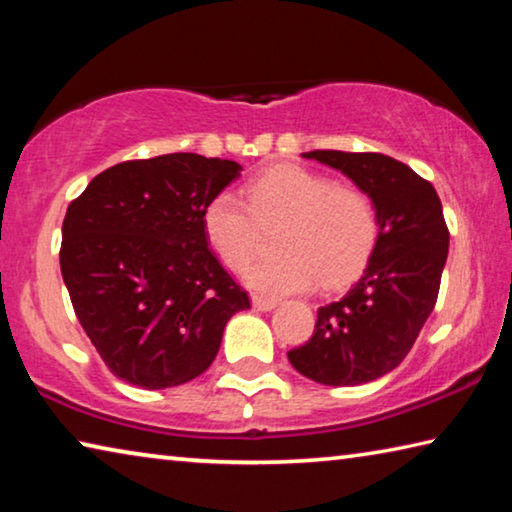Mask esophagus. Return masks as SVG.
<instances>
[{
	"label": "esophagus",
	"mask_w": 512,
	"mask_h": 512,
	"mask_svg": "<svg viewBox=\"0 0 512 512\" xmlns=\"http://www.w3.org/2000/svg\"><path fill=\"white\" fill-rule=\"evenodd\" d=\"M253 307L259 311H271L277 307V300L268 296H253Z\"/></svg>",
	"instance_id": "obj_1"
}]
</instances>
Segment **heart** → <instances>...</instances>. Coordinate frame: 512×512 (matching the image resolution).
Returning <instances> with one entry per match:
<instances>
[{
	"mask_svg": "<svg viewBox=\"0 0 512 512\" xmlns=\"http://www.w3.org/2000/svg\"><path fill=\"white\" fill-rule=\"evenodd\" d=\"M246 201L223 189L207 201L203 232L225 266L241 271L259 246V225L282 221L275 232L280 253L248 268L250 287L282 296L341 287L357 275L375 248V201L354 185H339L298 164H277L250 178Z\"/></svg>",
	"mask_w": 512,
	"mask_h": 512,
	"instance_id": "1",
	"label": "heart"
}]
</instances>
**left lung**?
Segmentation results:
<instances>
[{
	"mask_svg": "<svg viewBox=\"0 0 512 512\" xmlns=\"http://www.w3.org/2000/svg\"><path fill=\"white\" fill-rule=\"evenodd\" d=\"M375 201L379 237L361 280L318 309L316 329L289 361L325 386H357L400 366L436 307L449 230L436 189L381 153L309 151Z\"/></svg>",
	"mask_w": 512,
	"mask_h": 512,
	"instance_id": "1",
	"label": "left lung"
}]
</instances>
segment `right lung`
Listing matches in <instances>:
<instances>
[{"mask_svg":"<svg viewBox=\"0 0 512 512\" xmlns=\"http://www.w3.org/2000/svg\"><path fill=\"white\" fill-rule=\"evenodd\" d=\"M239 171L196 153L126 160L69 203L60 271L112 375L149 391L192 381L210 368L230 316L250 307L203 232L207 201Z\"/></svg>","mask_w":512,"mask_h":512,"instance_id":"obj_1","label":"right lung"}]
</instances>
